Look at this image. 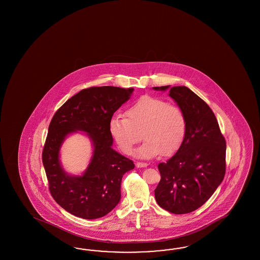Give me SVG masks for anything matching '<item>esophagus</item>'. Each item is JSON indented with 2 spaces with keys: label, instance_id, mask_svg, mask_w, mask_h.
Wrapping results in <instances>:
<instances>
[{
  "label": "esophagus",
  "instance_id": "esophagus-1",
  "mask_svg": "<svg viewBox=\"0 0 260 260\" xmlns=\"http://www.w3.org/2000/svg\"><path fill=\"white\" fill-rule=\"evenodd\" d=\"M148 166L147 163H144V162H137L136 163V167L137 168H146Z\"/></svg>",
  "mask_w": 260,
  "mask_h": 260
}]
</instances>
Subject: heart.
Here are the masks:
<instances>
[{
  "label": "heart",
  "instance_id": "heart-1",
  "mask_svg": "<svg viewBox=\"0 0 260 260\" xmlns=\"http://www.w3.org/2000/svg\"><path fill=\"white\" fill-rule=\"evenodd\" d=\"M126 117L115 115L109 124L110 135L119 149L131 154L134 146L144 143L136 150V156L151 159L173 154L178 150L186 135V118L178 107L151 96H143L129 106Z\"/></svg>",
  "mask_w": 260,
  "mask_h": 260
}]
</instances>
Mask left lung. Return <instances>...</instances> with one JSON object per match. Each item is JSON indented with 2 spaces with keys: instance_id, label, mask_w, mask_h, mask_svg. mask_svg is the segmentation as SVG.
<instances>
[{
  "instance_id": "obj_1",
  "label": "left lung",
  "mask_w": 260,
  "mask_h": 260,
  "mask_svg": "<svg viewBox=\"0 0 260 260\" xmlns=\"http://www.w3.org/2000/svg\"><path fill=\"white\" fill-rule=\"evenodd\" d=\"M166 91L186 118V135L180 148L158 165L161 180L154 196L158 205L175 214L200 208L223 181L226 141L211 108L189 87H152Z\"/></svg>"
}]
</instances>
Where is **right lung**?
<instances>
[{"label":"right lung","instance_id":"add662e5","mask_svg":"<svg viewBox=\"0 0 260 260\" xmlns=\"http://www.w3.org/2000/svg\"><path fill=\"white\" fill-rule=\"evenodd\" d=\"M134 90L110 86L83 89L56 111L49 124L42 154L49 190L58 204L77 217H103L120 201L123 175L134 164L112 149L109 124ZM78 131L86 134L94 151L86 171L72 176L62 168L59 150L65 138Z\"/></svg>","mask_w":260,"mask_h":260}]
</instances>
